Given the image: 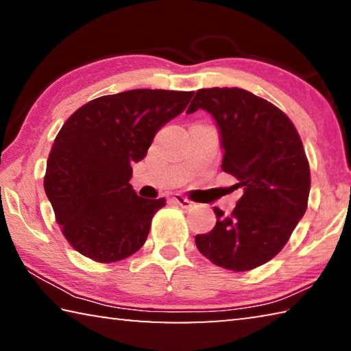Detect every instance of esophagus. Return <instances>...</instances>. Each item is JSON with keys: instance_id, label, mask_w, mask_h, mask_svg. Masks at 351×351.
Listing matches in <instances>:
<instances>
[{"instance_id": "obj_1", "label": "esophagus", "mask_w": 351, "mask_h": 351, "mask_svg": "<svg viewBox=\"0 0 351 351\" xmlns=\"http://www.w3.org/2000/svg\"><path fill=\"white\" fill-rule=\"evenodd\" d=\"M171 201H173V203H176L178 206H181L182 209H192V207H193L192 201L187 199L186 197H182V195H180V193L173 195V198H171Z\"/></svg>"}]
</instances>
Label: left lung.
<instances>
[{
  "label": "left lung",
  "mask_w": 351,
  "mask_h": 351,
  "mask_svg": "<svg viewBox=\"0 0 351 351\" xmlns=\"http://www.w3.org/2000/svg\"><path fill=\"white\" fill-rule=\"evenodd\" d=\"M199 108L215 119L221 169L239 180L243 197L229 217L215 207V228L195 243L213 265L254 269L282 251L306 210L311 178L304 145L282 110L241 88L198 90L187 112Z\"/></svg>",
  "instance_id": "8db88e82"
}]
</instances>
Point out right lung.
<instances>
[{"label": "right lung", "instance_id": "add662e5", "mask_svg": "<svg viewBox=\"0 0 351 351\" xmlns=\"http://www.w3.org/2000/svg\"><path fill=\"white\" fill-rule=\"evenodd\" d=\"M193 91L130 90L80 106L51 148L45 192L64 239L111 263L139 251L165 198L138 197L130 180L159 130L186 110Z\"/></svg>", "mask_w": 351, "mask_h": 351}]
</instances>
